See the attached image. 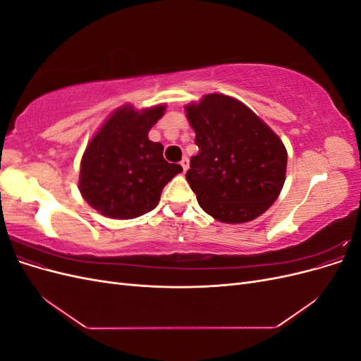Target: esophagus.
Masks as SVG:
<instances>
[{"label":"esophagus","mask_w":361,"mask_h":361,"mask_svg":"<svg viewBox=\"0 0 361 361\" xmlns=\"http://www.w3.org/2000/svg\"><path fill=\"white\" fill-rule=\"evenodd\" d=\"M180 166H182V169H183V171H187L188 170V167H190V159L187 158V157H183L182 159H180Z\"/></svg>","instance_id":"1"}]
</instances>
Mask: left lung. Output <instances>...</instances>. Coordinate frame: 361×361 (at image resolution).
<instances>
[{
	"label": "left lung",
	"mask_w": 361,
	"mask_h": 361,
	"mask_svg": "<svg viewBox=\"0 0 361 361\" xmlns=\"http://www.w3.org/2000/svg\"><path fill=\"white\" fill-rule=\"evenodd\" d=\"M199 154L187 180L202 209L215 220H256L277 200L286 180L288 150L253 110L221 93L185 105Z\"/></svg>",
	"instance_id": "1"
}]
</instances>
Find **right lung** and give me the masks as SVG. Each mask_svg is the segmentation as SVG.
<instances>
[{
    "label": "right lung",
    "mask_w": 361,
    "mask_h": 361,
    "mask_svg": "<svg viewBox=\"0 0 361 361\" xmlns=\"http://www.w3.org/2000/svg\"><path fill=\"white\" fill-rule=\"evenodd\" d=\"M166 104L114 110L87 145L80 167L82 199L101 215L130 220L155 209L164 187L182 171L162 157L164 146L149 130L166 113Z\"/></svg>",
    "instance_id": "1"
}]
</instances>
